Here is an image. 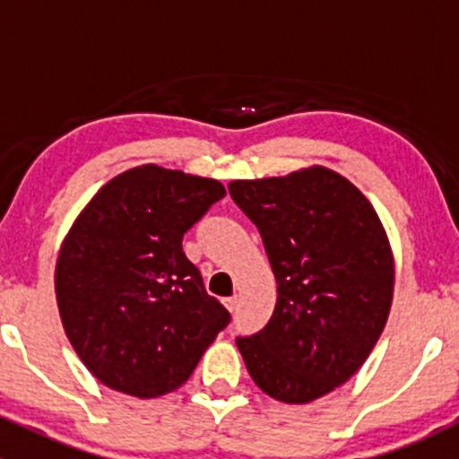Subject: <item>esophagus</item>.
Segmentation results:
<instances>
[{"mask_svg":"<svg viewBox=\"0 0 459 459\" xmlns=\"http://www.w3.org/2000/svg\"><path fill=\"white\" fill-rule=\"evenodd\" d=\"M224 307L229 308L230 313H233L235 308H238V295H233V298H226V299H224Z\"/></svg>","mask_w":459,"mask_h":459,"instance_id":"obj_1","label":"esophagus"}]
</instances>
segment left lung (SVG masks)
Segmentation results:
<instances>
[{"label":"left lung","mask_w":459,"mask_h":459,"mask_svg":"<svg viewBox=\"0 0 459 459\" xmlns=\"http://www.w3.org/2000/svg\"><path fill=\"white\" fill-rule=\"evenodd\" d=\"M229 193L277 280L273 317L238 349L266 395L307 404L358 373L382 335L395 286L386 230L362 191L324 166L235 179Z\"/></svg>","instance_id":"obj_1"}]
</instances>
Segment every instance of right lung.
Wrapping results in <instances>:
<instances>
[{"mask_svg": "<svg viewBox=\"0 0 459 459\" xmlns=\"http://www.w3.org/2000/svg\"><path fill=\"white\" fill-rule=\"evenodd\" d=\"M224 195L217 179L143 164L106 182L73 221L55 264L59 317L113 391H175L230 322L182 251L184 233Z\"/></svg>", "mask_w": 459, "mask_h": 459, "instance_id": "right-lung-1", "label": "right lung"}]
</instances>
